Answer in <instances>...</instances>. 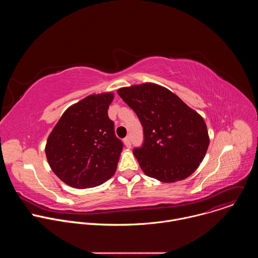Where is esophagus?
<instances>
[{"mask_svg": "<svg viewBox=\"0 0 258 258\" xmlns=\"http://www.w3.org/2000/svg\"><path fill=\"white\" fill-rule=\"evenodd\" d=\"M123 143H124L125 147H127V148H131V147H132V143H131V139H130V137L125 138V139L123 140Z\"/></svg>", "mask_w": 258, "mask_h": 258, "instance_id": "34e87169", "label": "esophagus"}]
</instances>
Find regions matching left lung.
I'll return each instance as SVG.
<instances>
[{
	"label": "left lung",
	"instance_id": "left-lung-1",
	"mask_svg": "<svg viewBox=\"0 0 258 258\" xmlns=\"http://www.w3.org/2000/svg\"><path fill=\"white\" fill-rule=\"evenodd\" d=\"M117 93L143 126L144 143L134 149V155L144 173L163 182L190 176L209 146L202 116L175 94L156 84L125 87Z\"/></svg>",
	"mask_w": 258,
	"mask_h": 258
}]
</instances>
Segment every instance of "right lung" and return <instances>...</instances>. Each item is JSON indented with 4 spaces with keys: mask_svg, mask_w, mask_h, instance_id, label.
Instances as JSON below:
<instances>
[{
    "mask_svg": "<svg viewBox=\"0 0 258 258\" xmlns=\"http://www.w3.org/2000/svg\"><path fill=\"white\" fill-rule=\"evenodd\" d=\"M113 98L110 92L84 98L65 110L51 132L47 160L66 185L94 188L115 173L123 145L108 117Z\"/></svg>",
    "mask_w": 258,
    "mask_h": 258,
    "instance_id": "obj_1",
    "label": "right lung"
}]
</instances>
